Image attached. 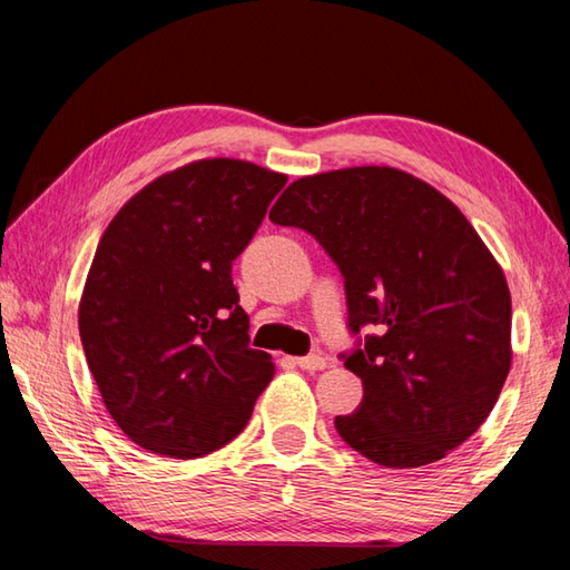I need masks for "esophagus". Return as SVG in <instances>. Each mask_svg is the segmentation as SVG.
<instances>
[{"label":"esophagus","instance_id":"1","mask_svg":"<svg viewBox=\"0 0 570 570\" xmlns=\"http://www.w3.org/2000/svg\"><path fill=\"white\" fill-rule=\"evenodd\" d=\"M296 367L301 370H308V372H316V370H323L325 367V357L321 355H306V357H294L292 360Z\"/></svg>","mask_w":570,"mask_h":570}]
</instances>
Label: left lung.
Returning <instances> with one entry per match:
<instances>
[{"label":"left lung","instance_id":"obj_1","mask_svg":"<svg viewBox=\"0 0 570 570\" xmlns=\"http://www.w3.org/2000/svg\"><path fill=\"white\" fill-rule=\"evenodd\" d=\"M269 220L304 229L343 274L357 341L341 360L365 394L335 416L341 439L384 468L465 443L512 362L510 288L465 215L414 176L357 166L294 180Z\"/></svg>","mask_w":570,"mask_h":570}]
</instances>
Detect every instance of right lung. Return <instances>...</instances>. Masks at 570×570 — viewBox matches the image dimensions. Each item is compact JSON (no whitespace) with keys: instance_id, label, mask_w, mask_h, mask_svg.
<instances>
[{"instance_id":"1","label":"right lung","mask_w":570,"mask_h":570,"mask_svg":"<svg viewBox=\"0 0 570 570\" xmlns=\"http://www.w3.org/2000/svg\"><path fill=\"white\" fill-rule=\"evenodd\" d=\"M286 186L284 174L205 159L156 178L107 225L78 311L102 402L129 441L203 458L247 426L274 377L249 347L233 262Z\"/></svg>"}]
</instances>
